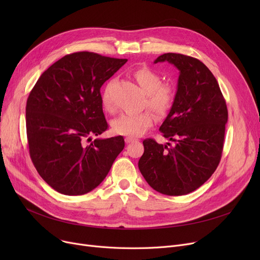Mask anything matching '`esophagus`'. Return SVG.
<instances>
[{
	"instance_id": "1",
	"label": "esophagus",
	"mask_w": 260,
	"mask_h": 260,
	"mask_svg": "<svg viewBox=\"0 0 260 260\" xmlns=\"http://www.w3.org/2000/svg\"><path fill=\"white\" fill-rule=\"evenodd\" d=\"M138 139L137 138H133V137H126L125 138V142L126 143H132V142H137Z\"/></svg>"
}]
</instances>
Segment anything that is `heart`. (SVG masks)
Masks as SVG:
<instances>
[{"label":"heart","mask_w":260,"mask_h":260,"mask_svg":"<svg viewBox=\"0 0 260 260\" xmlns=\"http://www.w3.org/2000/svg\"><path fill=\"white\" fill-rule=\"evenodd\" d=\"M133 76L145 93L144 106H147L159 118L168 116L176 98L174 85L168 82L161 83V77L147 67L137 68L133 73ZM111 87L112 83H108L101 94L102 105L105 111L109 113L114 112L115 109L114 102L111 98ZM154 121L155 117L149 111H144L137 115L123 114L112 121V129L118 135L136 137L151 127L154 124Z\"/></svg>","instance_id":"b5f03b06"}]
</instances>
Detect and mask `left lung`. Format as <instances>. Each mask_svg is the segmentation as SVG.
Instances as JSON below:
<instances>
[{
  "mask_svg": "<svg viewBox=\"0 0 260 260\" xmlns=\"http://www.w3.org/2000/svg\"><path fill=\"white\" fill-rule=\"evenodd\" d=\"M158 62L174 64L180 72L174 105L159 128L175 144L145 139L138 167L157 192L181 196L200 187L219 165L228 108L216 78L198 59L168 52Z\"/></svg>",
  "mask_w": 260,
  "mask_h": 260,
  "instance_id": "1",
  "label": "left lung"
}]
</instances>
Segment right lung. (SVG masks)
<instances>
[{
    "instance_id": "1",
    "label": "right lung",
    "mask_w": 260,
    "mask_h": 260,
    "mask_svg": "<svg viewBox=\"0 0 260 260\" xmlns=\"http://www.w3.org/2000/svg\"><path fill=\"white\" fill-rule=\"evenodd\" d=\"M126 62L88 51L66 54L31 89L26 103L29 155L39 175L57 192H90L124 148L122 136L93 141L91 136L108 128L100 88Z\"/></svg>"
}]
</instances>
